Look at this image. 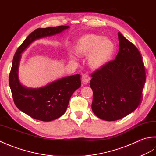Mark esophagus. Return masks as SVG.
I'll return each mask as SVG.
<instances>
[{
    "label": "esophagus",
    "mask_w": 156,
    "mask_h": 156,
    "mask_svg": "<svg viewBox=\"0 0 156 156\" xmlns=\"http://www.w3.org/2000/svg\"><path fill=\"white\" fill-rule=\"evenodd\" d=\"M90 80V77L87 74H83L82 75V83L87 84Z\"/></svg>",
    "instance_id": "34e87169"
}]
</instances>
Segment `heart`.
I'll use <instances>...</instances> for the list:
<instances>
[{"instance_id":"1","label":"heart","mask_w":156,"mask_h":156,"mask_svg":"<svg viewBox=\"0 0 156 156\" xmlns=\"http://www.w3.org/2000/svg\"><path fill=\"white\" fill-rule=\"evenodd\" d=\"M78 55L88 57L90 67L99 69L106 65L114 52V44L108 38L100 35L89 34L81 36L77 41L74 48ZM74 58V56L71 55Z\"/></svg>"}]
</instances>
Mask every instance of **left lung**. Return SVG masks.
<instances>
[{"instance_id":"1","label":"left lung","mask_w":156,"mask_h":156,"mask_svg":"<svg viewBox=\"0 0 156 156\" xmlns=\"http://www.w3.org/2000/svg\"><path fill=\"white\" fill-rule=\"evenodd\" d=\"M119 50L116 58L91 74V108L106 121L123 118L137 108L146 80L145 69L136 47L118 33Z\"/></svg>"}]
</instances>
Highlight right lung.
Masks as SVG:
<instances>
[{
	"label": "right lung",
	"instance_id": "right-lung-1",
	"mask_svg": "<svg viewBox=\"0 0 156 156\" xmlns=\"http://www.w3.org/2000/svg\"><path fill=\"white\" fill-rule=\"evenodd\" d=\"M68 28L69 26L66 25L37 28L26 37L13 56L9 82L14 103L19 110L34 119L48 122L63 115L72 94L81 87V75L59 79L40 88H27L18 78L21 54L36 40L54 36Z\"/></svg>",
	"mask_w": 156,
	"mask_h": 156
}]
</instances>
